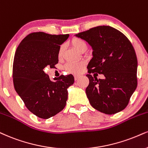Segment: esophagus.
Instances as JSON below:
<instances>
[{"label": "esophagus", "mask_w": 148, "mask_h": 148, "mask_svg": "<svg viewBox=\"0 0 148 148\" xmlns=\"http://www.w3.org/2000/svg\"><path fill=\"white\" fill-rule=\"evenodd\" d=\"M79 77H80L79 75H74V78H75V81H77V80L79 79Z\"/></svg>", "instance_id": "obj_1"}]
</instances>
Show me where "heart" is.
Segmentation results:
<instances>
[{
	"label": "heart",
	"mask_w": 148,
	"mask_h": 148,
	"mask_svg": "<svg viewBox=\"0 0 148 148\" xmlns=\"http://www.w3.org/2000/svg\"><path fill=\"white\" fill-rule=\"evenodd\" d=\"M71 45L78 51L82 52L85 51L87 48V45L84 40L79 38H73L71 41ZM64 52V46L62 45L60 47L58 51V56L61 57ZM85 66V63L84 62H69L64 66V69L66 72L73 74H79L82 72Z\"/></svg>",
	"instance_id": "1"
}]
</instances>
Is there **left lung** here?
<instances>
[{"label": "left lung", "instance_id": "obj_1", "mask_svg": "<svg viewBox=\"0 0 148 148\" xmlns=\"http://www.w3.org/2000/svg\"><path fill=\"white\" fill-rule=\"evenodd\" d=\"M75 36L93 49L87 66L89 84L86 89L90 105L107 114L123 110L137 86V58L132 43L110 26L93 27ZM95 72L105 77H92L90 73Z\"/></svg>", "mask_w": 148, "mask_h": 148}]
</instances>
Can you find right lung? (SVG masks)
<instances>
[{
	"label": "right lung",
	"instance_id": "obj_1",
	"mask_svg": "<svg viewBox=\"0 0 148 148\" xmlns=\"http://www.w3.org/2000/svg\"><path fill=\"white\" fill-rule=\"evenodd\" d=\"M69 34L51 35L34 32L27 35L16 49L13 63L14 88L25 106L38 117L49 119L64 108L67 88L74 83L73 75L51 81L44 72L47 66L55 68L58 51Z\"/></svg>",
	"mask_w": 148,
	"mask_h": 148
}]
</instances>
